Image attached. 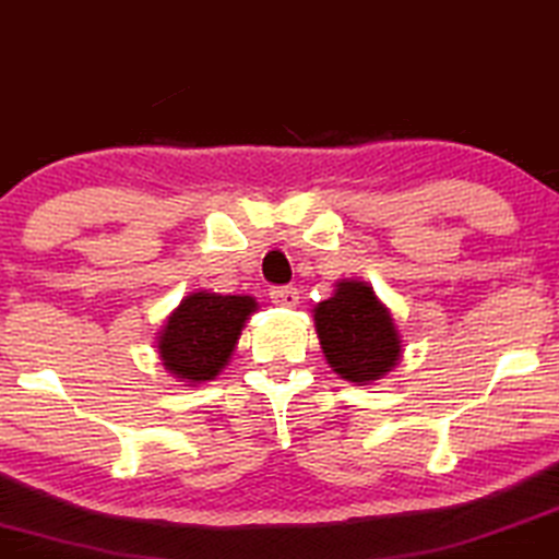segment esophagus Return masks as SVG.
<instances>
[{"label":"esophagus","instance_id":"obj_1","mask_svg":"<svg viewBox=\"0 0 559 559\" xmlns=\"http://www.w3.org/2000/svg\"><path fill=\"white\" fill-rule=\"evenodd\" d=\"M269 298H272V302H277V306H282V308H293V306H298L300 295L293 285H282V287H272V290H269Z\"/></svg>","mask_w":559,"mask_h":559}]
</instances>
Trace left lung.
Wrapping results in <instances>:
<instances>
[{"instance_id":"1","label":"left lung","mask_w":559,"mask_h":559,"mask_svg":"<svg viewBox=\"0 0 559 559\" xmlns=\"http://www.w3.org/2000/svg\"><path fill=\"white\" fill-rule=\"evenodd\" d=\"M316 334L323 357L344 381L365 385L389 373L402 357L391 311L368 282L342 280L336 293L316 306Z\"/></svg>"}]
</instances>
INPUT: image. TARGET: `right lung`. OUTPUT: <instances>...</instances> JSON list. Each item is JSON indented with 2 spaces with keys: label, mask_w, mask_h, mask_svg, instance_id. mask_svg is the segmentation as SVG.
Wrapping results in <instances>:
<instances>
[{
  "label": "right lung",
  "mask_w": 559,
  "mask_h": 559,
  "mask_svg": "<svg viewBox=\"0 0 559 559\" xmlns=\"http://www.w3.org/2000/svg\"><path fill=\"white\" fill-rule=\"evenodd\" d=\"M253 311L257 300L251 295H186L157 336L165 370L186 383L212 381L230 360Z\"/></svg>",
  "instance_id": "right-lung-1"
}]
</instances>
